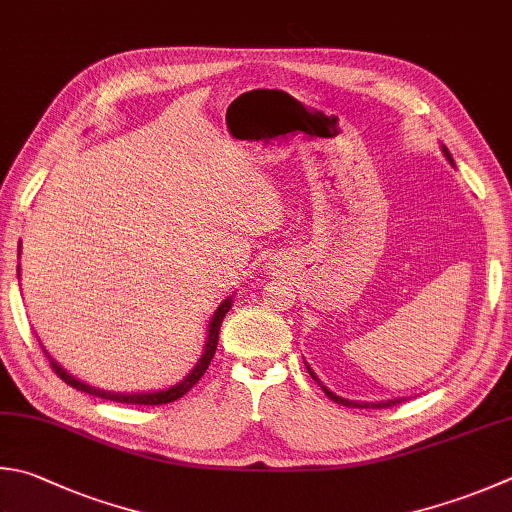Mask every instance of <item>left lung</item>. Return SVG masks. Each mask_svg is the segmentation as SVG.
Instances as JSON below:
<instances>
[{
	"label": "left lung",
	"mask_w": 512,
	"mask_h": 512,
	"mask_svg": "<svg viewBox=\"0 0 512 512\" xmlns=\"http://www.w3.org/2000/svg\"><path fill=\"white\" fill-rule=\"evenodd\" d=\"M441 151H443V156H446V160L450 162L452 167H455V160H452V156H450V151L443 147L441 144ZM305 368H307V372L312 374V379L321 385L323 388V392L327 394V397H330L332 401H336V403H341V406H347V408H392V406H397V403H401V401H406V397H397V399H385V401H350V399H343V397H339V394H334L330 388H325V385L318 381V376L314 374V370L310 368V365L305 363Z\"/></svg>",
	"instance_id": "1"
}]
</instances>
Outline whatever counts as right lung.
<instances>
[{"label": "right lung", "mask_w": 512, "mask_h": 512, "mask_svg": "<svg viewBox=\"0 0 512 512\" xmlns=\"http://www.w3.org/2000/svg\"><path fill=\"white\" fill-rule=\"evenodd\" d=\"M22 254V240H19V252L17 256ZM17 278H19V265H17ZM231 305H234V294L227 296L223 303L218 305V310L214 312V316H211L209 321V327H207V339H205V352H202V356L198 359V363L194 365V370H191L185 379L169 385V388H162V390H149V392H111V390H100L95 388V385H89L84 383L80 379H75L73 374L66 372L60 363H57L51 354H48L46 350V356L48 361H51L55 374L60 376V379L64 383H69L71 388L80 390V392H86V394H93V397H100V399H106V401H115V403H138V406H160V403H171L180 399L182 394H187L194 385L200 381V376L205 374V370L209 368L211 359H214L216 354V347H218V332H220V325H223V318L225 314L231 310ZM44 347V345H42Z\"/></svg>", "instance_id": "1"}]
</instances>
